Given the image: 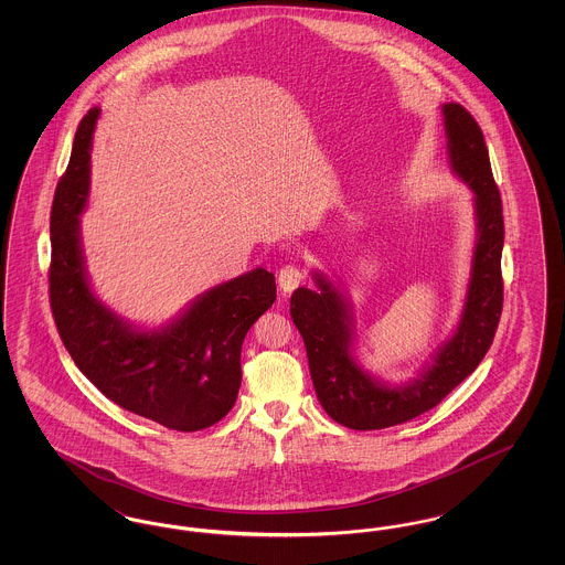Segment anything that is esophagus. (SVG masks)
<instances>
[{
  "mask_svg": "<svg viewBox=\"0 0 565 565\" xmlns=\"http://www.w3.org/2000/svg\"><path fill=\"white\" fill-rule=\"evenodd\" d=\"M305 270L300 269V267H296V265H286L284 269L279 270V275H277V281H279V288H281V292L284 295H290L292 290H296L302 281H305Z\"/></svg>",
  "mask_w": 565,
  "mask_h": 565,
  "instance_id": "obj_1",
  "label": "esophagus"
}]
</instances>
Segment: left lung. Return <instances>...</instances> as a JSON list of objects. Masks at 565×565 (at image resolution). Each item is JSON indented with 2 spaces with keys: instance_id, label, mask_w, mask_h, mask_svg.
Masks as SVG:
<instances>
[{
  "instance_id": "8db88e82",
  "label": "left lung",
  "mask_w": 565,
  "mask_h": 565,
  "mask_svg": "<svg viewBox=\"0 0 565 565\" xmlns=\"http://www.w3.org/2000/svg\"><path fill=\"white\" fill-rule=\"evenodd\" d=\"M451 171L472 190L477 239L463 309L454 334L434 351L422 373L406 383H385L355 358V326L348 296L322 270L318 290L296 288L290 316L305 341L313 387L323 411L351 430H381L426 413L481 364L502 313L504 217L493 182L483 131L459 104L443 106Z\"/></svg>"
}]
</instances>
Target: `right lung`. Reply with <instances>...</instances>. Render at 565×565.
Wrapping results in <instances>:
<instances>
[{
	"label": "right lung",
	"mask_w": 565,
	"mask_h": 565,
	"mask_svg": "<svg viewBox=\"0 0 565 565\" xmlns=\"http://www.w3.org/2000/svg\"><path fill=\"white\" fill-rule=\"evenodd\" d=\"M99 114L93 108L82 118L54 192L49 279L56 330L76 366L111 403L169 430L210 428L237 401L243 339L275 302V275L263 267L243 273L152 330L114 313L90 288L81 239Z\"/></svg>",
	"instance_id": "add662e5"
}]
</instances>
